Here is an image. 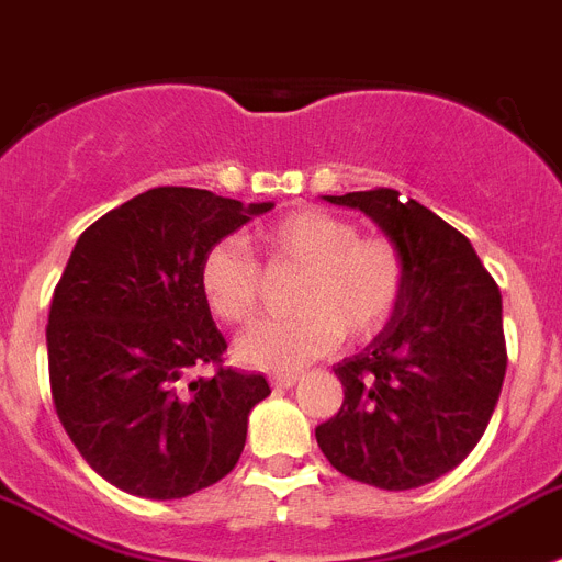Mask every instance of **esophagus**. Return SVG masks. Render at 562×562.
Returning <instances> with one entry per match:
<instances>
[{
  "label": "esophagus",
  "mask_w": 562,
  "mask_h": 562,
  "mask_svg": "<svg viewBox=\"0 0 562 562\" xmlns=\"http://www.w3.org/2000/svg\"><path fill=\"white\" fill-rule=\"evenodd\" d=\"M296 380H300L296 374H277L271 376V385H277V389H291V385H296Z\"/></svg>",
  "instance_id": "34e87169"
}]
</instances>
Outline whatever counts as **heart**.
<instances>
[{"label": "heart", "mask_w": 562, "mask_h": 562, "mask_svg": "<svg viewBox=\"0 0 562 562\" xmlns=\"http://www.w3.org/2000/svg\"><path fill=\"white\" fill-rule=\"evenodd\" d=\"M273 266L303 268L294 289L296 314L266 319L237 339L245 366L271 371L317 360L342 334L366 339L394 317L405 291V257L383 234H360L348 216L300 209L259 228ZM202 300L216 319L245 325L257 317L262 268L239 237L214 243L200 266Z\"/></svg>", "instance_id": "b5f03b06"}]
</instances>
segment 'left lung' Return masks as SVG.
<instances>
[{
  "instance_id": "8db88e82",
  "label": "left lung",
  "mask_w": 562,
  "mask_h": 562,
  "mask_svg": "<svg viewBox=\"0 0 562 562\" xmlns=\"http://www.w3.org/2000/svg\"><path fill=\"white\" fill-rule=\"evenodd\" d=\"M325 200L400 245L405 291L371 346L334 366L346 397L317 442L357 483L419 488L463 463L492 419L508 366L499 289L460 231L394 188Z\"/></svg>"
}]
</instances>
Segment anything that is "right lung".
<instances>
[{
  "label": "right lung",
  "mask_w": 562,
  "mask_h": 562,
  "mask_svg": "<svg viewBox=\"0 0 562 562\" xmlns=\"http://www.w3.org/2000/svg\"><path fill=\"white\" fill-rule=\"evenodd\" d=\"M271 202L243 205L162 186L82 231L48 314L50 397L99 477L148 499L220 483L245 449L262 374L223 366L228 348L200 291L211 245ZM205 364L214 375H200Z\"/></svg>",
  "instance_id": "add662e5"
}]
</instances>
